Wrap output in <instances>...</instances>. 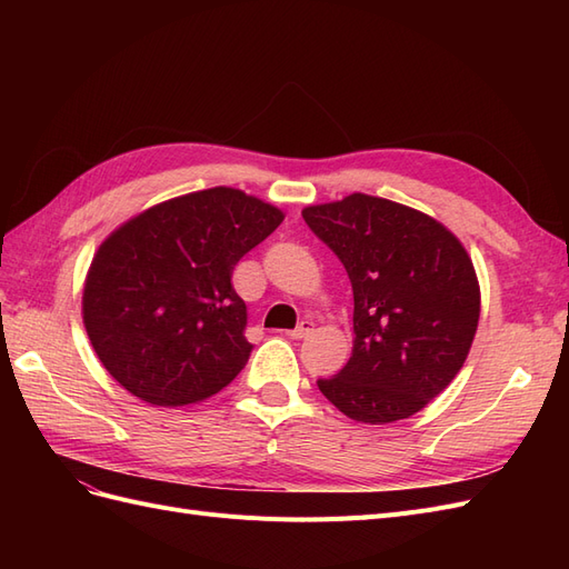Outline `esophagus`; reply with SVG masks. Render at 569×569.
Returning <instances> with one entry per match:
<instances>
[{
    "mask_svg": "<svg viewBox=\"0 0 569 569\" xmlns=\"http://www.w3.org/2000/svg\"><path fill=\"white\" fill-rule=\"evenodd\" d=\"M313 322L311 320H301L297 327H295V330H289L287 335L291 337V339H303V337H308V335H311L313 332Z\"/></svg>",
    "mask_w": 569,
    "mask_h": 569,
    "instance_id": "1",
    "label": "esophagus"
}]
</instances>
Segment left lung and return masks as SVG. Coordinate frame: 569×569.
<instances>
[{"instance_id":"1","label":"left lung","mask_w":569,"mask_h":569,"mask_svg":"<svg viewBox=\"0 0 569 569\" xmlns=\"http://www.w3.org/2000/svg\"><path fill=\"white\" fill-rule=\"evenodd\" d=\"M353 289V351L318 389L356 422L416 416L451 385L479 322L468 251L439 220L370 194L306 206Z\"/></svg>"}]
</instances>
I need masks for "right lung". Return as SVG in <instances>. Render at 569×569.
Returning <instances> with one entry per match:
<instances>
[{
	"mask_svg": "<svg viewBox=\"0 0 569 569\" xmlns=\"http://www.w3.org/2000/svg\"><path fill=\"white\" fill-rule=\"evenodd\" d=\"M284 213L213 187L151 206L92 258L82 322L101 366L137 399L176 408L228 387L247 366V303L230 282L239 258Z\"/></svg>",
	"mask_w": 569,
	"mask_h": 569,
	"instance_id": "1",
	"label": "right lung"
}]
</instances>
